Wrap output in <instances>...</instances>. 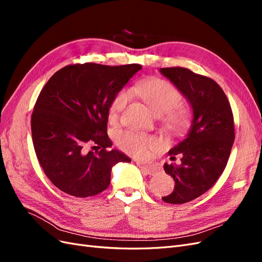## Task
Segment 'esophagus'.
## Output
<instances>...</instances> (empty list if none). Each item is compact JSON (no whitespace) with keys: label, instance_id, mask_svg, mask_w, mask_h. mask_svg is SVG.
<instances>
[{"label":"esophagus","instance_id":"34e87169","mask_svg":"<svg viewBox=\"0 0 262 262\" xmlns=\"http://www.w3.org/2000/svg\"><path fill=\"white\" fill-rule=\"evenodd\" d=\"M137 165L139 166L142 171H143L144 173H147V175H153V173L156 171V169L153 168L152 166H149V165H145L143 163H139V162H137Z\"/></svg>","mask_w":262,"mask_h":262}]
</instances>
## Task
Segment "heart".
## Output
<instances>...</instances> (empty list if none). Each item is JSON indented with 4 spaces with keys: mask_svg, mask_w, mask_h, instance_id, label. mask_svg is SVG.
I'll use <instances>...</instances> for the list:
<instances>
[{
    "mask_svg": "<svg viewBox=\"0 0 262 262\" xmlns=\"http://www.w3.org/2000/svg\"><path fill=\"white\" fill-rule=\"evenodd\" d=\"M156 116H164L165 122L172 130H181L188 123L189 116L184 109L177 108L181 102L180 93L168 82L160 78H148L133 87ZM131 99V92H119L109 107V118L117 121ZM118 144L124 152L134 157L145 158L149 149L157 147V140L144 133L128 131L118 138Z\"/></svg>",
    "mask_w": 262,
    "mask_h": 262,
    "instance_id": "obj_1",
    "label": "heart"
}]
</instances>
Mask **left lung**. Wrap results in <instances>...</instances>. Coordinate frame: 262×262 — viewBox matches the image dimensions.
Listing matches in <instances>:
<instances>
[{"label": "left lung", "instance_id": "left-lung-1", "mask_svg": "<svg viewBox=\"0 0 262 262\" xmlns=\"http://www.w3.org/2000/svg\"><path fill=\"white\" fill-rule=\"evenodd\" d=\"M160 72L184 95L192 108L188 133L169 149L164 170L175 180L173 191L163 196L166 203L182 204L200 196L224 171L235 140L234 118L225 93L212 78L185 68H163Z\"/></svg>", "mask_w": 262, "mask_h": 262}]
</instances>
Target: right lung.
Returning <instances> with one entry per match:
<instances>
[{"label": "right lung", "instance_id": "add662e5", "mask_svg": "<svg viewBox=\"0 0 262 262\" xmlns=\"http://www.w3.org/2000/svg\"><path fill=\"white\" fill-rule=\"evenodd\" d=\"M141 69L67 66L43 86L31 116V134L39 164L61 191L77 198L96 195L108 188L117 163L131 162L122 152L109 149L107 122L113 99Z\"/></svg>", "mask_w": 262, "mask_h": 262}]
</instances>
